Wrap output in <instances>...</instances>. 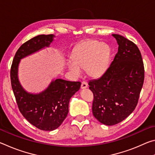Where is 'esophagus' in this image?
Returning <instances> with one entry per match:
<instances>
[{
    "label": "esophagus",
    "mask_w": 155,
    "mask_h": 155,
    "mask_svg": "<svg viewBox=\"0 0 155 155\" xmlns=\"http://www.w3.org/2000/svg\"><path fill=\"white\" fill-rule=\"evenodd\" d=\"M87 87H88V85L87 82H85V81H83V82H82V83H81V89H85Z\"/></svg>",
    "instance_id": "obj_1"
}]
</instances>
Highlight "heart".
Returning <instances> with one entry per match:
<instances>
[{
  "label": "heart",
  "instance_id": "obj_1",
  "mask_svg": "<svg viewBox=\"0 0 155 155\" xmlns=\"http://www.w3.org/2000/svg\"><path fill=\"white\" fill-rule=\"evenodd\" d=\"M111 49L108 44L89 40L81 43L74 49L72 60L67 63L68 70L75 77H80L81 69H85L91 77L103 75L109 66Z\"/></svg>",
  "mask_w": 155,
  "mask_h": 155
}]
</instances>
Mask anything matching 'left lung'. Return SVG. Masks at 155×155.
Listing matches in <instances>:
<instances>
[{
    "label": "left lung",
    "mask_w": 155,
    "mask_h": 155,
    "mask_svg": "<svg viewBox=\"0 0 155 155\" xmlns=\"http://www.w3.org/2000/svg\"><path fill=\"white\" fill-rule=\"evenodd\" d=\"M118 51L106 72L90 81L94 94V116L107 126L118 124L137 106L144 81V67L137 46L120 35L113 34Z\"/></svg>",
    "instance_id": "obj_1"
}]
</instances>
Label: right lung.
I'll list each match as a JSON object with an SVG mask.
<instances>
[{"label": "right lung", "mask_w": 155, "mask_h": 155, "mask_svg": "<svg viewBox=\"0 0 155 155\" xmlns=\"http://www.w3.org/2000/svg\"><path fill=\"white\" fill-rule=\"evenodd\" d=\"M54 37L52 34L40 35L23 44L15 54L10 72L12 90L20 113L31 124L47 131L56 129L62 124L68 114L70 100L79 90L81 83L57 78L41 92L29 93L18 79V67L22 59L49 47Z\"/></svg>", "instance_id": "right-lung-1"}]
</instances>
